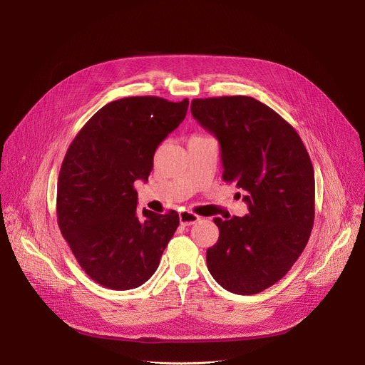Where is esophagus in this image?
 I'll return each instance as SVG.
<instances>
[{"label":"esophagus","mask_w":365,"mask_h":365,"mask_svg":"<svg viewBox=\"0 0 365 365\" xmlns=\"http://www.w3.org/2000/svg\"><path fill=\"white\" fill-rule=\"evenodd\" d=\"M179 220H180V224H182L183 227H187V225L196 224V222L200 220V217H197L196 214L189 212V211H182V212L179 214Z\"/></svg>","instance_id":"obj_1"}]
</instances>
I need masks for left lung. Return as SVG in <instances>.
Returning <instances> with one entry per match:
<instances>
[{
  "instance_id": "8db88e82",
  "label": "left lung",
  "mask_w": 365,
  "mask_h": 365,
  "mask_svg": "<svg viewBox=\"0 0 365 365\" xmlns=\"http://www.w3.org/2000/svg\"><path fill=\"white\" fill-rule=\"evenodd\" d=\"M195 120L221 145L222 179L245 192V217L214 218L206 264L224 289L255 294L277 283L304 250L315 220V175L296 130L251 96L193 99Z\"/></svg>"
}]
</instances>
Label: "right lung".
<instances>
[{
    "mask_svg": "<svg viewBox=\"0 0 365 365\" xmlns=\"http://www.w3.org/2000/svg\"><path fill=\"white\" fill-rule=\"evenodd\" d=\"M189 101L130 96L95 113L69 145L58 180V224L83 272L130 290L158 270L179 215L137 211L159 144L185 120Z\"/></svg>",
    "mask_w": 365,
    "mask_h": 365,
    "instance_id": "right-lung-1",
    "label": "right lung"
}]
</instances>
